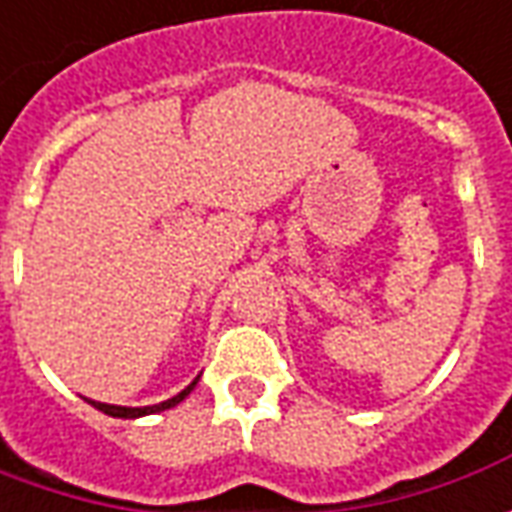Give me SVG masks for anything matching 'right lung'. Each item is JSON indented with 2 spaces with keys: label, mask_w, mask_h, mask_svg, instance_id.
Here are the masks:
<instances>
[{
  "label": "right lung",
  "mask_w": 512,
  "mask_h": 512,
  "mask_svg": "<svg viewBox=\"0 0 512 512\" xmlns=\"http://www.w3.org/2000/svg\"><path fill=\"white\" fill-rule=\"evenodd\" d=\"M196 387V381L190 384L187 389H182L179 395H173L170 401H162L156 403V406H142V409H131V406H111V403H97V401H89L95 409H100L103 415H111V417H142V415H154V412H162V409H170V406H176L179 401H184L187 395H190V389Z\"/></svg>",
  "instance_id": "right-lung-1"
}]
</instances>
